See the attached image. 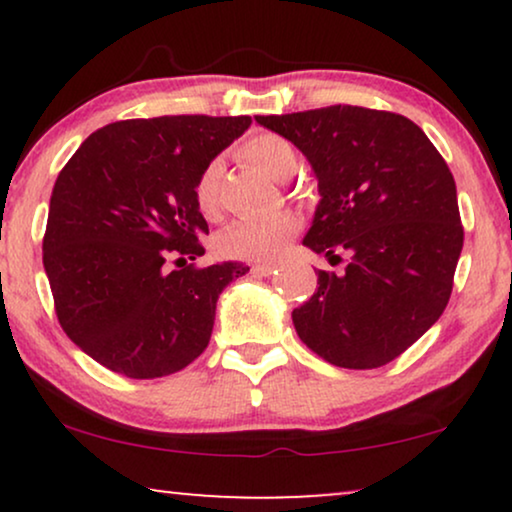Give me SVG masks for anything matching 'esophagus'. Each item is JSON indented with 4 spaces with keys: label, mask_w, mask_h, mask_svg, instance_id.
I'll list each match as a JSON object with an SVG mask.
<instances>
[{
    "label": "esophagus",
    "mask_w": 512,
    "mask_h": 512,
    "mask_svg": "<svg viewBox=\"0 0 512 512\" xmlns=\"http://www.w3.org/2000/svg\"><path fill=\"white\" fill-rule=\"evenodd\" d=\"M272 272H277V268L272 263H256V265H251V275H256V277H270Z\"/></svg>",
    "instance_id": "1"
}]
</instances>
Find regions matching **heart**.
Here are the masks:
<instances>
[{"label": "heart", "instance_id": "1", "mask_svg": "<svg viewBox=\"0 0 512 512\" xmlns=\"http://www.w3.org/2000/svg\"><path fill=\"white\" fill-rule=\"evenodd\" d=\"M242 156L263 170L268 177L286 181L298 167V156L289 139L261 132L242 144ZM223 179V165L219 158L209 160L195 181V202L202 214H214L219 209V191ZM300 230L296 214L282 212L256 219H242L230 223L219 235V251L228 258L242 261H275L289 247L291 237Z\"/></svg>", "mask_w": 512, "mask_h": 512}]
</instances>
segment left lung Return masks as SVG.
Instances as JSON below:
<instances>
[{
    "label": "left lung",
    "mask_w": 512,
    "mask_h": 512,
    "mask_svg": "<svg viewBox=\"0 0 512 512\" xmlns=\"http://www.w3.org/2000/svg\"><path fill=\"white\" fill-rule=\"evenodd\" d=\"M303 151L319 205L303 244L342 272L319 270L317 291L293 310L298 338L340 368L401 356L450 300L464 247L457 186L422 128L401 114L352 104L256 116Z\"/></svg>",
    "instance_id": "1"
}]
</instances>
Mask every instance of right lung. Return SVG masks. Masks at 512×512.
<instances>
[{"label":"right lung","instance_id":"obj_1","mask_svg":"<svg viewBox=\"0 0 512 512\" xmlns=\"http://www.w3.org/2000/svg\"><path fill=\"white\" fill-rule=\"evenodd\" d=\"M249 125V116L130 118L93 132L62 167L44 268L62 331L104 368L153 380L205 352L219 293L249 268L186 263L205 254L198 240L209 233L195 181Z\"/></svg>","mask_w":512,"mask_h":512}]
</instances>
